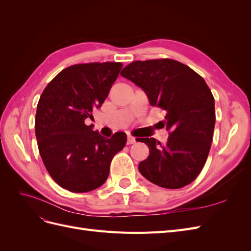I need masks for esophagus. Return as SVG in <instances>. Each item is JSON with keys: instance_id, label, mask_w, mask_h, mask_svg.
I'll return each instance as SVG.
<instances>
[{"instance_id": "1", "label": "esophagus", "mask_w": 251, "mask_h": 251, "mask_svg": "<svg viewBox=\"0 0 251 251\" xmlns=\"http://www.w3.org/2000/svg\"><path fill=\"white\" fill-rule=\"evenodd\" d=\"M135 142H136V139L134 137H132V136H127V140H126L127 144H133Z\"/></svg>"}]
</instances>
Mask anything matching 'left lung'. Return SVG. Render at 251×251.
<instances>
[{"label": "left lung", "mask_w": 251, "mask_h": 251, "mask_svg": "<svg viewBox=\"0 0 251 251\" xmlns=\"http://www.w3.org/2000/svg\"><path fill=\"white\" fill-rule=\"evenodd\" d=\"M121 76L140 87L151 107L165 112L170 131L164 146L155 138H137L150 149L138 170L151 183L164 188L183 187L198 177L211 147L216 123L215 98L203 77L171 58L136 60Z\"/></svg>", "instance_id": "8db88e82"}]
</instances>
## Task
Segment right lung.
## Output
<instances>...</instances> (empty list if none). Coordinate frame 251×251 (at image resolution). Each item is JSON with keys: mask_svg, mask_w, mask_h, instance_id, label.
I'll use <instances>...</instances> for the list:
<instances>
[{"mask_svg": "<svg viewBox=\"0 0 251 251\" xmlns=\"http://www.w3.org/2000/svg\"><path fill=\"white\" fill-rule=\"evenodd\" d=\"M123 64H78L66 68L45 88L37 103L35 136L43 162L56 183L72 193H87L108 179L113 157L126 135L110 139L86 125L101 107Z\"/></svg>", "mask_w": 251, "mask_h": 251, "instance_id": "add662e5", "label": "right lung"}]
</instances>
